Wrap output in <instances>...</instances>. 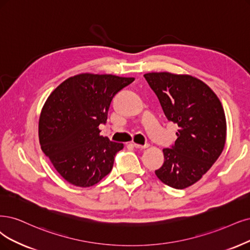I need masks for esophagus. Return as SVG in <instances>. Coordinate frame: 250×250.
Here are the masks:
<instances>
[{"label": "esophagus", "instance_id": "esophagus-1", "mask_svg": "<svg viewBox=\"0 0 250 250\" xmlns=\"http://www.w3.org/2000/svg\"><path fill=\"white\" fill-rule=\"evenodd\" d=\"M133 145L136 147V148H140V149H144V148H146V147H148V144L141 145V144H138V143H133Z\"/></svg>", "mask_w": 250, "mask_h": 250}]
</instances>
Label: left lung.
<instances>
[{
	"label": "left lung",
	"instance_id": "obj_1",
	"mask_svg": "<svg viewBox=\"0 0 250 250\" xmlns=\"http://www.w3.org/2000/svg\"><path fill=\"white\" fill-rule=\"evenodd\" d=\"M144 77L166 117L178 125L177 140L171 148L163 149L165 161L155 175L173 188H187L207 173L224 150L223 105L206 83L190 75L152 72Z\"/></svg>",
	"mask_w": 250,
	"mask_h": 250
}]
</instances>
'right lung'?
I'll use <instances>...</instances> for the list:
<instances>
[{"instance_id":"obj_1","label":"right lung","mask_w":250,"mask_h":250,"mask_svg":"<svg viewBox=\"0 0 250 250\" xmlns=\"http://www.w3.org/2000/svg\"><path fill=\"white\" fill-rule=\"evenodd\" d=\"M133 77L82 73L64 80L43 106L39 119L41 149L61 176L73 186L89 188L112 170L123 143L100 135L113 97Z\"/></svg>"}]
</instances>
